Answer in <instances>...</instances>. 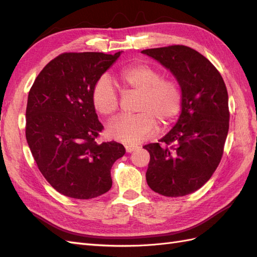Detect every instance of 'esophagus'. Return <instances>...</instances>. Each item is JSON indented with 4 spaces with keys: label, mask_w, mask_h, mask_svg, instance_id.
Wrapping results in <instances>:
<instances>
[{
    "label": "esophagus",
    "mask_w": 257,
    "mask_h": 257,
    "mask_svg": "<svg viewBox=\"0 0 257 257\" xmlns=\"http://www.w3.org/2000/svg\"><path fill=\"white\" fill-rule=\"evenodd\" d=\"M125 148V151L128 152V154H130V152H133V151H135V150H137L139 147L138 146H134V145H127L124 147Z\"/></svg>",
    "instance_id": "34e87169"
}]
</instances>
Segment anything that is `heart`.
I'll list each match as a JSON object with an SVG mask.
<instances>
[{
  "label": "heart",
  "mask_w": 257,
  "mask_h": 257,
  "mask_svg": "<svg viewBox=\"0 0 257 257\" xmlns=\"http://www.w3.org/2000/svg\"><path fill=\"white\" fill-rule=\"evenodd\" d=\"M124 91L139 94L133 116H122L109 124V138L127 145L139 144L156 132L157 121L168 127L182 109L181 87L174 79L163 77L159 68L149 64H134L119 72ZM91 103L97 113L111 117L119 108V96L111 80L100 76L91 88Z\"/></svg>",
  "instance_id": "heart-1"
}]
</instances>
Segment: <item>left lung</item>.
<instances>
[{
	"label": "left lung",
	"instance_id": "left-lung-1",
	"mask_svg": "<svg viewBox=\"0 0 257 257\" xmlns=\"http://www.w3.org/2000/svg\"><path fill=\"white\" fill-rule=\"evenodd\" d=\"M144 54L171 70L181 86L183 102L178 122L156 144L146 145V173L151 190L183 196L209 181L222 159L228 132V96L219 70L184 45L149 48Z\"/></svg>",
	"mask_w": 257,
	"mask_h": 257
}]
</instances>
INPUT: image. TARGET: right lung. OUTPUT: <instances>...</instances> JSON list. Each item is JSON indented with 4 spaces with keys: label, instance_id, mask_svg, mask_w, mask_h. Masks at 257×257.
I'll return each instance as SVG.
<instances>
[{
    "label": "right lung",
    "instance_id": "add662e5",
    "mask_svg": "<svg viewBox=\"0 0 257 257\" xmlns=\"http://www.w3.org/2000/svg\"><path fill=\"white\" fill-rule=\"evenodd\" d=\"M120 52L63 53L31 87L25 135L33 158L52 187L69 198L88 200L110 190V170L124 155L116 141L97 144L103 125L91 103L95 81Z\"/></svg>",
    "mask_w": 257,
    "mask_h": 257
}]
</instances>
